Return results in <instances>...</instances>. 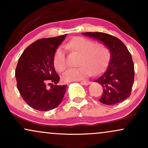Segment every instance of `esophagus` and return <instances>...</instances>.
<instances>
[{
	"label": "esophagus",
	"mask_w": 148,
	"mask_h": 148,
	"mask_svg": "<svg viewBox=\"0 0 148 148\" xmlns=\"http://www.w3.org/2000/svg\"><path fill=\"white\" fill-rule=\"evenodd\" d=\"M81 84L85 85V86H88V84H90V81H81Z\"/></svg>",
	"instance_id": "obj_1"
}]
</instances>
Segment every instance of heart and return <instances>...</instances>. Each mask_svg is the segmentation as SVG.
<instances>
[{
    "label": "heart",
    "mask_w": 148,
    "mask_h": 148,
    "mask_svg": "<svg viewBox=\"0 0 148 148\" xmlns=\"http://www.w3.org/2000/svg\"><path fill=\"white\" fill-rule=\"evenodd\" d=\"M67 49L80 54L79 64L76 68L69 69L62 76L66 82L79 81L93 74H97L104 68L110 59V52L105 45L95 44L92 40L83 37L72 39L65 46ZM53 63L56 70L62 72L65 69L66 59L62 50L58 49L54 53Z\"/></svg>",
    "instance_id": "b5f03b06"
}]
</instances>
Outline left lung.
<instances>
[{"mask_svg":"<svg viewBox=\"0 0 148 148\" xmlns=\"http://www.w3.org/2000/svg\"><path fill=\"white\" fill-rule=\"evenodd\" d=\"M83 35L99 40L111 51V60L106 70L95 82L103 87L99 101L106 105L122 102L130 96L134 81V65L132 56L125 44L113 35L99 32Z\"/></svg>","mask_w":148,"mask_h":148,"instance_id":"1","label":"left lung"}]
</instances>
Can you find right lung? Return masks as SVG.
Wrapping results in <instances>:
<instances>
[{"label": "right lung", "instance_id": "obj_1", "mask_svg": "<svg viewBox=\"0 0 148 148\" xmlns=\"http://www.w3.org/2000/svg\"><path fill=\"white\" fill-rule=\"evenodd\" d=\"M66 36L67 34L37 40L19 58L15 70L16 86L25 103L37 111L55 108L65 93L67 86L57 85L60 77L54 69L53 58Z\"/></svg>", "mask_w": 148, "mask_h": 148}]
</instances>
